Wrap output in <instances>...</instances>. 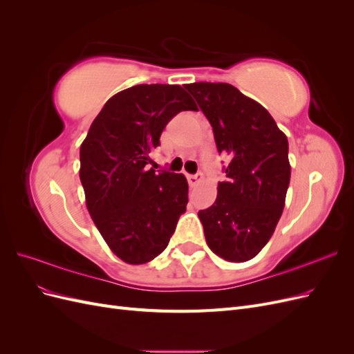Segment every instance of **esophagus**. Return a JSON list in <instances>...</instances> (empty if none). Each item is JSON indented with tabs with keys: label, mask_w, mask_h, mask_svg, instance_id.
<instances>
[{
	"label": "esophagus",
	"mask_w": 354,
	"mask_h": 354,
	"mask_svg": "<svg viewBox=\"0 0 354 354\" xmlns=\"http://www.w3.org/2000/svg\"><path fill=\"white\" fill-rule=\"evenodd\" d=\"M202 180V173H198V174H189L187 176V181H189V185L192 186V187H195L199 181Z\"/></svg>",
	"instance_id": "esophagus-1"
}]
</instances>
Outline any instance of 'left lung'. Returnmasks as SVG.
Returning <instances> with one entry per match:
<instances>
[{
  "instance_id": "1",
  "label": "left lung",
  "mask_w": 354,
  "mask_h": 354,
  "mask_svg": "<svg viewBox=\"0 0 354 354\" xmlns=\"http://www.w3.org/2000/svg\"><path fill=\"white\" fill-rule=\"evenodd\" d=\"M212 127L223 167L217 199L199 211L207 243L232 263L248 261L269 242L291 178L288 138L260 103L226 82L187 84Z\"/></svg>"
}]
</instances>
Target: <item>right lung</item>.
I'll list each match as a JSON object with an SVG mask.
<instances>
[{
    "mask_svg": "<svg viewBox=\"0 0 354 354\" xmlns=\"http://www.w3.org/2000/svg\"><path fill=\"white\" fill-rule=\"evenodd\" d=\"M198 111L180 85L140 84L104 103L80 149L90 216L115 255L143 264L162 252L186 211L183 174L149 168L165 125Z\"/></svg>",
    "mask_w": 354,
    "mask_h": 354,
    "instance_id": "add662e5",
    "label": "right lung"
}]
</instances>
